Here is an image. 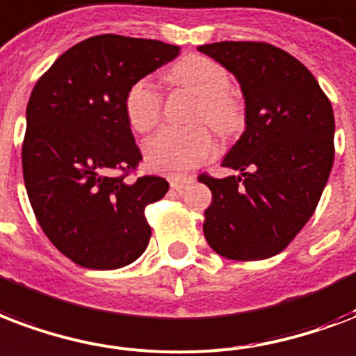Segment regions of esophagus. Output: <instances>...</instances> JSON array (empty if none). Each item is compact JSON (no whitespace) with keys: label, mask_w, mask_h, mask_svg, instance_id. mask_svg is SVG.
<instances>
[{"label":"esophagus","mask_w":356,"mask_h":356,"mask_svg":"<svg viewBox=\"0 0 356 356\" xmlns=\"http://www.w3.org/2000/svg\"><path fill=\"white\" fill-rule=\"evenodd\" d=\"M188 183H192V179H186V177H172V179H170V186H172L173 190H183Z\"/></svg>","instance_id":"1"}]
</instances>
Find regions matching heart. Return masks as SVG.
I'll list each match as a JSON object with an SVG mask.
<instances>
[{
  "instance_id": "heart-1",
  "label": "heart",
  "mask_w": 356,
  "mask_h": 356,
  "mask_svg": "<svg viewBox=\"0 0 356 356\" xmlns=\"http://www.w3.org/2000/svg\"><path fill=\"white\" fill-rule=\"evenodd\" d=\"M170 80L196 95L194 121H205L220 136L235 134L243 127V108L227 93L229 76L220 63L203 56H186L170 69ZM162 97L149 80H138L127 91L124 112L138 132H149L159 123ZM149 168L162 173L188 172L214 153L207 129H162L145 142Z\"/></svg>"
}]
</instances>
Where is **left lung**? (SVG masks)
Returning <instances> with one entry per match:
<instances>
[{
    "label": "left lung",
    "instance_id": "1",
    "mask_svg": "<svg viewBox=\"0 0 356 356\" xmlns=\"http://www.w3.org/2000/svg\"><path fill=\"white\" fill-rule=\"evenodd\" d=\"M197 50L235 76L244 132L222 160L238 172L200 177L213 194L203 233L220 256H276L316 211L334 162V112L298 59L267 42L224 40Z\"/></svg>",
    "mask_w": 356,
    "mask_h": 356
}]
</instances>
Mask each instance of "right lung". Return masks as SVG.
Instances as JSON below:
<instances>
[{
  "instance_id": "add662e5",
  "label": "right lung",
  "mask_w": 356,
  "mask_h": 356,
  "mask_svg": "<svg viewBox=\"0 0 356 356\" xmlns=\"http://www.w3.org/2000/svg\"><path fill=\"white\" fill-rule=\"evenodd\" d=\"M179 54L160 40L97 35L59 56L35 83L22 145L27 197L46 237L81 267H124L147 248L143 207L170 184L118 175L142 160L124 97Z\"/></svg>"
}]
</instances>
